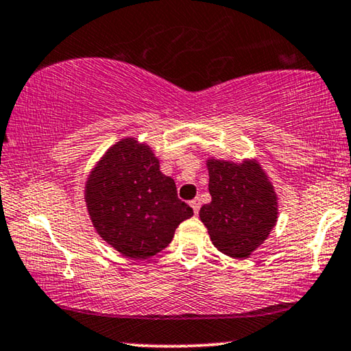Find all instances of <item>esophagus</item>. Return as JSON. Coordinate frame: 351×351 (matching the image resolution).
<instances>
[{
    "instance_id": "34e87169",
    "label": "esophagus",
    "mask_w": 351,
    "mask_h": 351,
    "mask_svg": "<svg viewBox=\"0 0 351 351\" xmlns=\"http://www.w3.org/2000/svg\"><path fill=\"white\" fill-rule=\"evenodd\" d=\"M200 205H202V203H200V198H193V200L191 202V206H192V209H193V213H195V214H198V211H200Z\"/></svg>"
}]
</instances>
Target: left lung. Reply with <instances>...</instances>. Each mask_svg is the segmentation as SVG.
I'll return each mask as SVG.
<instances>
[{
  "instance_id": "obj_1",
  "label": "left lung",
  "mask_w": 351,
  "mask_h": 351,
  "mask_svg": "<svg viewBox=\"0 0 351 351\" xmlns=\"http://www.w3.org/2000/svg\"><path fill=\"white\" fill-rule=\"evenodd\" d=\"M211 203L200 208L213 244L228 257L247 258L276 226L277 200L273 186L257 162L241 165L208 162Z\"/></svg>"
}]
</instances>
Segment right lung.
Masks as SVG:
<instances>
[{
	"instance_id": "right-lung-1",
	"label": "right lung",
	"mask_w": 351,
	"mask_h": 351,
	"mask_svg": "<svg viewBox=\"0 0 351 351\" xmlns=\"http://www.w3.org/2000/svg\"><path fill=\"white\" fill-rule=\"evenodd\" d=\"M86 205L104 241L135 260L165 249L193 214L178 198L175 181L162 175L153 151L132 138L112 146L93 170Z\"/></svg>"
}]
</instances>
